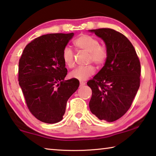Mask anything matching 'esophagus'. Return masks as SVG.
Returning <instances> with one entry per match:
<instances>
[{"mask_svg": "<svg viewBox=\"0 0 156 156\" xmlns=\"http://www.w3.org/2000/svg\"><path fill=\"white\" fill-rule=\"evenodd\" d=\"M85 85V83L84 82H80V87H82V86Z\"/></svg>", "mask_w": 156, "mask_h": 156, "instance_id": "1", "label": "esophagus"}]
</instances>
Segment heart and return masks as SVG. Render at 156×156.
Listing matches in <instances>:
<instances>
[{
    "label": "heart",
    "mask_w": 156,
    "mask_h": 156,
    "mask_svg": "<svg viewBox=\"0 0 156 156\" xmlns=\"http://www.w3.org/2000/svg\"><path fill=\"white\" fill-rule=\"evenodd\" d=\"M74 45L79 50L89 53V62H94L97 66L103 65L108 58L106 47L99 44L98 39L88 34H82L74 41ZM62 60L66 66L72 68L75 65V58L73 51L69 47H65L62 51ZM95 73L92 65L80 66L70 73V77L80 81H84Z\"/></svg>",
    "instance_id": "obj_1"
}]
</instances>
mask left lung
Here are the masks:
<instances>
[{"label": "left lung", "mask_w": 156, "mask_h": 156, "mask_svg": "<svg viewBox=\"0 0 156 156\" xmlns=\"http://www.w3.org/2000/svg\"><path fill=\"white\" fill-rule=\"evenodd\" d=\"M104 41L108 58L87 85L92 90L90 109L100 120L112 122L124 115L140 85V62L126 37L110 28L90 30Z\"/></svg>", "instance_id": "8db88e82"}]
</instances>
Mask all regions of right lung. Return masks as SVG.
Masks as SVG:
<instances>
[{
  "label": "right lung",
  "instance_id": "obj_1",
  "mask_svg": "<svg viewBox=\"0 0 156 156\" xmlns=\"http://www.w3.org/2000/svg\"><path fill=\"white\" fill-rule=\"evenodd\" d=\"M73 33L44 34L25 47L19 62V83L33 115L46 123L63 119L66 102L78 90L79 81L65 80L67 69L62 51Z\"/></svg>",
  "mask_w": 156,
  "mask_h": 156
}]
</instances>
